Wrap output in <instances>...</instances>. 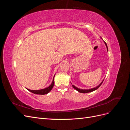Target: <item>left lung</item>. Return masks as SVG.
Segmentation results:
<instances>
[{
    "instance_id": "left-lung-1",
    "label": "left lung",
    "mask_w": 130,
    "mask_h": 130,
    "mask_svg": "<svg viewBox=\"0 0 130 130\" xmlns=\"http://www.w3.org/2000/svg\"><path fill=\"white\" fill-rule=\"evenodd\" d=\"M101 38L102 39V38ZM104 43H105V45H106V48H107V52H108V47H107V44H106L105 42H104ZM104 80H103V81H102V82H101V83L99 84V85H98V86H96V87H94V88H91V89H82L78 88L77 87H75V86L74 85H72V86H73V88H74V89H75L77 90V91H78V92L82 93H89V92H93V91H94V90H96V89H97L98 88H99V87H100V86L101 85V84H103V82Z\"/></svg>"
}]
</instances>
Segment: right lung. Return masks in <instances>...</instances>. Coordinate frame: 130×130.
<instances>
[{
  "label": "right lung",
  "instance_id": "right-lung-1",
  "mask_svg": "<svg viewBox=\"0 0 130 130\" xmlns=\"http://www.w3.org/2000/svg\"><path fill=\"white\" fill-rule=\"evenodd\" d=\"M55 75L54 76L53 78V82L52 84H51L49 87H46L44 89H40V90H31V89H29L26 88L27 90H29V91L31 92V93H34V94H40V95H44V94H48L51 90L52 89V88L54 87V77Z\"/></svg>",
  "mask_w": 130,
  "mask_h": 130
}]
</instances>
